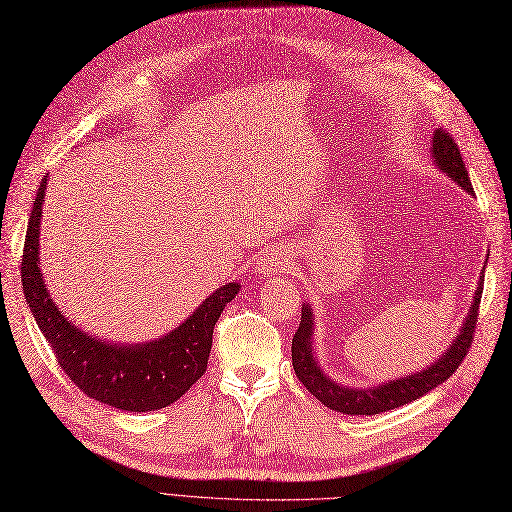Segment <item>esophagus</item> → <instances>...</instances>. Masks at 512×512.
<instances>
[{"instance_id": "1", "label": "esophagus", "mask_w": 512, "mask_h": 512, "mask_svg": "<svg viewBox=\"0 0 512 512\" xmlns=\"http://www.w3.org/2000/svg\"><path fill=\"white\" fill-rule=\"evenodd\" d=\"M290 265H292L290 256L284 250H280V247H275V250H269L258 258L256 271L260 275L269 277V275H277V273H288Z\"/></svg>"}]
</instances>
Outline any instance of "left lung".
Here are the masks:
<instances>
[{"mask_svg": "<svg viewBox=\"0 0 512 512\" xmlns=\"http://www.w3.org/2000/svg\"><path fill=\"white\" fill-rule=\"evenodd\" d=\"M431 160L438 166L440 173L451 177L461 190H466L468 194L474 196L466 164H463L461 151L451 138V134L444 130L433 132ZM485 267H487V260H485ZM485 267H483V273H480V277H478V286L474 290L472 305L468 309V316H466V320H463L457 337L451 344H448L446 352H442L440 359L433 361L429 367L418 369L410 376H401V378H395L389 382H382L378 386H367V389H363V386L361 389H354V386L335 382L333 378L324 374L320 363H318V356L314 352V329H316L314 309L309 303H303L301 324H299L297 333H294V337H292L294 374H297V378L303 382L305 389L312 393L318 401H322L324 406L335 410V412L350 414V416L380 414V412L399 408L404 404H410V401H414L418 397H423L425 393L436 389L438 384H442L444 380L453 376V371L459 367L463 356L468 354V350L472 346L480 294H483V284H485Z\"/></svg>", "mask_w": 512, "mask_h": 512, "instance_id": "left-lung-1", "label": "left lung"}]
</instances>
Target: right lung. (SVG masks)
Here are the masks:
<instances>
[{
  "label": "right lung",
  "instance_id": "obj_1",
  "mask_svg": "<svg viewBox=\"0 0 512 512\" xmlns=\"http://www.w3.org/2000/svg\"><path fill=\"white\" fill-rule=\"evenodd\" d=\"M46 181L49 179L44 177L29 215L21 280L25 301L51 344L59 367L87 397L100 404L126 412H151L170 406L205 374L213 327L226 303L239 294L241 284L220 286L179 327L149 342L117 344L85 333L59 312L42 277L40 220Z\"/></svg>",
  "mask_w": 512,
  "mask_h": 512
}]
</instances>
